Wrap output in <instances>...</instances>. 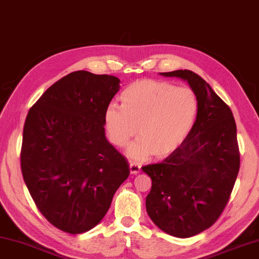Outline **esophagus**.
Returning <instances> with one entry per match:
<instances>
[{
  "label": "esophagus",
  "instance_id": "1",
  "mask_svg": "<svg viewBox=\"0 0 259 259\" xmlns=\"http://www.w3.org/2000/svg\"><path fill=\"white\" fill-rule=\"evenodd\" d=\"M129 167H130V173L131 174H138L139 171H141V166H139L138 163H136V162H130Z\"/></svg>",
  "mask_w": 259,
  "mask_h": 259
}]
</instances>
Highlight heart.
I'll return each instance as SVG.
<instances>
[{"label": "heart", "mask_w": 259, "mask_h": 259, "mask_svg": "<svg viewBox=\"0 0 259 259\" xmlns=\"http://www.w3.org/2000/svg\"><path fill=\"white\" fill-rule=\"evenodd\" d=\"M121 101L122 106L109 104L106 108V130L117 147L128 145L139 131L141 138L128 150L135 160L173 153L194 128L199 108L194 90L154 79L130 84Z\"/></svg>", "instance_id": "b5f03b06"}]
</instances>
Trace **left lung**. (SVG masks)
Segmentation results:
<instances>
[{"mask_svg": "<svg viewBox=\"0 0 259 259\" xmlns=\"http://www.w3.org/2000/svg\"><path fill=\"white\" fill-rule=\"evenodd\" d=\"M160 75L187 80L199 104L186 141L161 162L142 167L152 180L147 214L161 231L184 239L210 228L228 203L240 169L236 124L228 105L197 73Z\"/></svg>", "mask_w": 259, "mask_h": 259, "instance_id": "8db88e82", "label": "left lung"}]
</instances>
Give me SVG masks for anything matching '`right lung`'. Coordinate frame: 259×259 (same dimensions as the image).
Instances as JSON below:
<instances>
[{
    "instance_id": "obj_1",
    "label": "right lung",
    "mask_w": 259,
    "mask_h": 259,
    "mask_svg": "<svg viewBox=\"0 0 259 259\" xmlns=\"http://www.w3.org/2000/svg\"><path fill=\"white\" fill-rule=\"evenodd\" d=\"M118 90L117 77L73 71L28 110L22 174L41 214L60 231L75 235L99 224L130 174L105 135V110Z\"/></svg>"
}]
</instances>
